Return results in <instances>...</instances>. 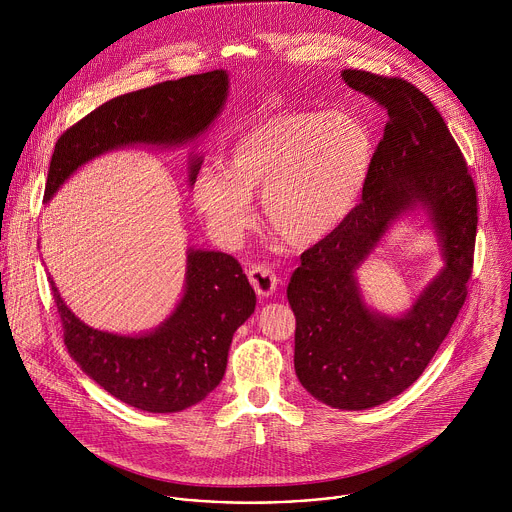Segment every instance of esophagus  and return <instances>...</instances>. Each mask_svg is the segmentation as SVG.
I'll return each mask as SVG.
<instances>
[{"mask_svg":"<svg viewBox=\"0 0 512 512\" xmlns=\"http://www.w3.org/2000/svg\"><path fill=\"white\" fill-rule=\"evenodd\" d=\"M249 281L255 287L257 296H261V298L273 296L277 289V283H279L275 271L269 265H253L249 269Z\"/></svg>","mask_w":512,"mask_h":512,"instance_id":"34e87169","label":"esophagus"}]
</instances>
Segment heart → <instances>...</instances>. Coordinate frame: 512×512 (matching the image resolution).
<instances>
[{"label":"heart","mask_w":512,"mask_h":512,"mask_svg":"<svg viewBox=\"0 0 512 512\" xmlns=\"http://www.w3.org/2000/svg\"><path fill=\"white\" fill-rule=\"evenodd\" d=\"M375 141L344 111H281L245 127L229 145L225 170L204 166L194 206L216 243L237 247L253 227V196L273 233L296 247L332 235L367 188Z\"/></svg>","instance_id":"obj_1"}]
</instances>
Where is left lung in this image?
Returning a JSON list of instances; mask_svg holds the SVG:
<instances>
[{
    "instance_id": "obj_1",
    "label": "left lung",
    "mask_w": 512,
    "mask_h": 512,
    "mask_svg": "<svg viewBox=\"0 0 512 512\" xmlns=\"http://www.w3.org/2000/svg\"><path fill=\"white\" fill-rule=\"evenodd\" d=\"M342 81L387 113L362 202L302 253L287 302L296 316L294 367L304 389L342 409H371L411 387L448 336L472 275L478 200L446 121L411 83L342 70ZM421 209L445 267L399 317L363 302L355 273L403 215Z\"/></svg>"
}]
</instances>
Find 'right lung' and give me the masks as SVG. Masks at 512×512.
Here are the masks:
<instances>
[{
  "instance_id": "obj_1",
  "label": "right lung",
  "mask_w": 512,
  "mask_h": 512,
  "mask_svg": "<svg viewBox=\"0 0 512 512\" xmlns=\"http://www.w3.org/2000/svg\"><path fill=\"white\" fill-rule=\"evenodd\" d=\"M229 72L218 68L115 97L66 129L50 160L44 200L91 160L131 145L182 148L221 115ZM202 156L190 154L194 186ZM50 279V277H48ZM64 344L83 373L119 401L150 413L188 409L223 381L233 334L255 312V291L239 261L190 247L182 298L154 330L113 334L72 314L50 279Z\"/></svg>"
}]
</instances>
